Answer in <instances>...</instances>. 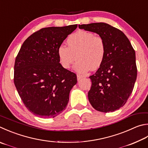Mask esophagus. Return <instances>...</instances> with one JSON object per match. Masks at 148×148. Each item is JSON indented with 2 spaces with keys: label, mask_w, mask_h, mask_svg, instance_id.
<instances>
[{
  "label": "esophagus",
  "mask_w": 148,
  "mask_h": 148,
  "mask_svg": "<svg viewBox=\"0 0 148 148\" xmlns=\"http://www.w3.org/2000/svg\"><path fill=\"white\" fill-rule=\"evenodd\" d=\"M84 77V76H82V75H79V74H77V81H79L80 79L83 78Z\"/></svg>",
  "instance_id": "34e87169"
}]
</instances>
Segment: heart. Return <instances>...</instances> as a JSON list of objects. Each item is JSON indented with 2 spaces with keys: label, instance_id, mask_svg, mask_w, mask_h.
Segmentation results:
<instances>
[{
  "label": "heart",
  "instance_id": "heart-1",
  "mask_svg": "<svg viewBox=\"0 0 148 148\" xmlns=\"http://www.w3.org/2000/svg\"><path fill=\"white\" fill-rule=\"evenodd\" d=\"M67 47L61 45L57 54L61 66L69 69L76 61L74 70L85 74L89 71L98 70L102 65L106 56V45L103 37L95 36L92 32L79 30L66 39Z\"/></svg>",
  "mask_w": 148,
  "mask_h": 148
}]
</instances>
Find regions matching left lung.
I'll return each mask as SVG.
<instances>
[{"label": "left lung", "mask_w": 148, "mask_h": 148, "mask_svg": "<svg viewBox=\"0 0 148 148\" xmlns=\"http://www.w3.org/2000/svg\"><path fill=\"white\" fill-rule=\"evenodd\" d=\"M80 29L98 34L106 45L102 65L89 77L92 82L88 98L94 108L109 112L123 107L133 92L137 76L135 51L119 29L107 23L79 25Z\"/></svg>", "instance_id": "8db88e82"}]
</instances>
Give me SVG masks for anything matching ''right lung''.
Returning <instances> with one entry per match:
<instances>
[{
  "label": "right lung",
  "mask_w": 148,
  "mask_h": 148,
  "mask_svg": "<svg viewBox=\"0 0 148 148\" xmlns=\"http://www.w3.org/2000/svg\"><path fill=\"white\" fill-rule=\"evenodd\" d=\"M77 26L40 29L25 40L15 58V87L25 107L37 116L54 118L68 104L77 76L61 66L57 50Z\"/></svg>",
  "instance_id": "add662e5"
}]
</instances>
